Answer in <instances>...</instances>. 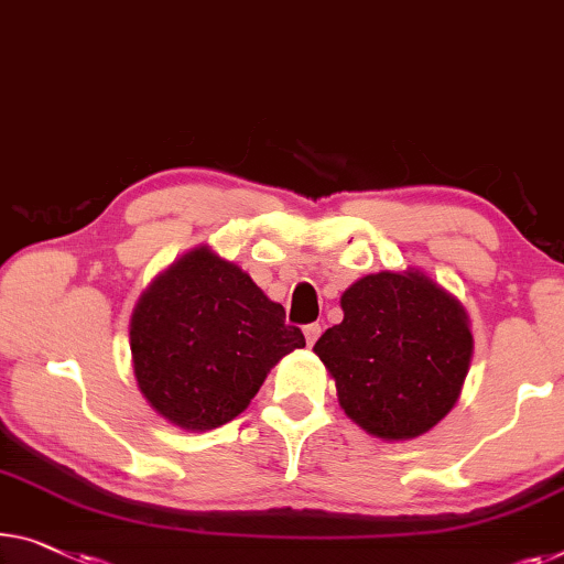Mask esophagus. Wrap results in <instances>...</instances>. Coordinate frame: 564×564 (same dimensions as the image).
Here are the masks:
<instances>
[{
    "mask_svg": "<svg viewBox=\"0 0 564 564\" xmlns=\"http://www.w3.org/2000/svg\"><path fill=\"white\" fill-rule=\"evenodd\" d=\"M318 334H322V326H318V324H308V326H304V336H306V344H308V347H314V341L318 339Z\"/></svg>",
    "mask_w": 564,
    "mask_h": 564,
    "instance_id": "34e87169",
    "label": "esophagus"
}]
</instances>
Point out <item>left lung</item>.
Masks as SVG:
<instances>
[{
  "mask_svg": "<svg viewBox=\"0 0 564 564\" xmlns=\"http://www.w3.org/2000/svg\"><path fill=\"white\" fill-rule=\"evenodd\" d=\"M344 318L314 344L351 423L382 441L417 438L464 390L474 336L460 301L420 268L359 279Z\"/></svg>",
  "mask_w": 564,
  "mask_h": 564,
  "instance_id": "left-lung-1",
  "label": "left lung"
}]
</instances>
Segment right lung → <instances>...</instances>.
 I'll use <instances>...</instances> for the list:
<instances>
[{"label": "right lung", "mask_w": 564, "mask_h": 564, "mask_svg": "<svg viewBox=\"0 0 564 564\" xmlns=\"http://www.w3.org/2000/svg\"><path fill=\"white\" fill-rule=\"evenodd\" d=\"M129 344L151 410L205 433L238 417L268 372L306 339L238 263L197 246L141 293Z\"/></svg>", "instance_id": "obj_1"}]
</instances>
